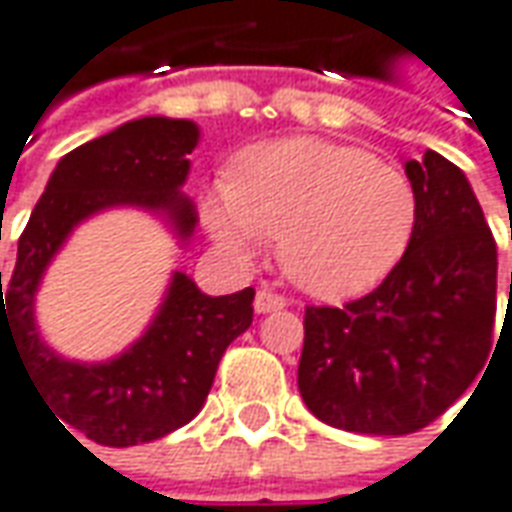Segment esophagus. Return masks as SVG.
<instances>
[{
    "instance_id": "1",
    "label": "esophagus",
    "mask_w": 512,
    "mask_h": 512,
    "mask_svg": "<svg viewBox=\"0 0 512 512\" xmlns=\"http://www.w3.org/2000/svg\"><path fill=\"white\" fill-rule=\"evenodd\" d=\"M287 306V298H281L276 292L270 290H259L256 292V298H253V309L259 312V315H267V312H276V309H284Z\"/></svg>"
}]
</instances>
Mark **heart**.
<instances>
[{
	"mask_svg": "<svg viewBox=\"0 0 512 512\" xmlns=\"http://www.w3.org/2000/svg\"><path fill=\"white\" fill-rule=\"evenodd\" d=\"M200 214L222 250L250 259L281 239L287 276L317 298L373 290L401 262L418 217L404 172L348 144L284 139L250 150L206 189Z\"/></svg>",
	"mask_w": 512,
	"mask_h": 512,
	"instance_id": "heart-1",
	"label": "heart"
}]
</instances>
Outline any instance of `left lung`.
Instances as JSON below:
<instances>
[{"instance_id": "8db88e82", "label": "left lung", "mask_w": 512, "mask_h": 512, "mask_svg": "<svg viewBox=\"0 0 512 512\" xmlns=\"http://www.w3.org/2000/svg\"><path fill=\"white\" fill-rule=\"evenodd\" d=\"M404 172L418 217L401 262L365 298L306 306L303 317V401L323 424L359 435L424 429L491 357L496 242L477 195L435 150Z\"/></svg>"}]
</instances>
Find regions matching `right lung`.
<instances>
[{"mask_svg":"<svg viewBox=\"0 0 512 512\" xmlns=\"http://www.w3.org/2000/svg\"><path fill=\"white\" fill-rule=\"evenodd\" d=\"M197 142L192 119L142 116L80 144L58 161L19 236L16 270L2 295V354L5 345L16 348L63 429L100 446L150 443L189 424L206 404L225 348L253 323L256 292L211 298L175 270L142 337L105 362H77L49 348L35 323V292L74 228L100 211H150L181 248L189 245L197 211L181 189Z\"/></svg>","mask_w":512,"mask_h":512,"instance_id":"obj_1","label":"right lung"}]
</instances>
